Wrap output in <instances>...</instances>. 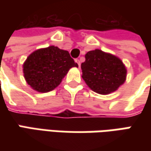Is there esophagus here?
I'll list each match as a JSON object with an SVG mask.
<instances>
[{"label": "esophagus", "instance_id": "34e87169", "mask_svg": "<svg viewBox=\"0 0 151 151\" xmlns=\"http://www.w3.org/2000/svg\"><path fill=\"white\" fill-rule=\"evenodd\" d=\"M76 62L77 63V65H78L79 67L81 66V61H80V60H78V59H76Z\"/></svg>", "mask_w": 151, "mask_h": 151}]
</instances>
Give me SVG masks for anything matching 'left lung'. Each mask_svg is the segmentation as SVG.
Wrapping results in <instances>:
<instances>
[{
    "mask_svg": "<svg viewBox=\"0 0 151 151\" xmlns=\"http://www.w3.org/2000/svg\"><path fill=\"white\" fill-rule=\"evenodd\" d=\"M85 58L82 78L93 91L108 95L125 82L127 69L119 57L96 49L87 52Z\"/></svg>",
    "mask_w": 151,
    "mask_h": 151,
    "instance_id": "8db88e82",
    "label": "left lung"
}]
</instances>
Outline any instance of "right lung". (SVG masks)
I'll list each match as a JSON object with an SVG mask.
<instances>
[{
  "instance_id": "add662e5",
  "label": "right lung",
  "mask_w": 151,
  "mask_h": 151,
  "mask_svg": "<svg viewBox=\"0 0 151 151\" xmlns=\"http://www.w3.org/2000/svg\"><path fill=\"white\" fill-rule=\"evenodd\" d=\"M72 67H78L69 52L56 46L38 49L28 55L23 63L27 83L38 92H49L60 84Z\"/></svg>"
}]
</instances>
